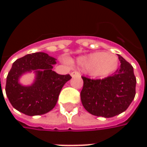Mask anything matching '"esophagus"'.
<instances>
[{"label": "esophagus", "instance_id": "obj_1", "mask_svg": "<svg viewBox=\"0 0 147 147\" xmlns=\"http://www.w3.org/2000/svg\"><path fill=\"white\" fill-rule=\"evenodd\" d=\"M71 76L73 77V78H74V77H79L80 76V73L78 72V71H73L72 73L70 74Z\"/></svg>", "mask_w": 147, "mask_h": 147}]
</instances>
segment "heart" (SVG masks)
Segmentation results:
<instances>
[{
    "instance_id": "1",
    "label": "heart",
    "mask_w": 147,
    "mask_h": 147,
    "mask_svg": "<svg viewBox=\"0 0 147 147\" xmlns=\"http://www.w3.org/2000/svg\"><path fill=\"white\" fill-rule=\"evenodd\" d=\"M119 63V57L115 54L102 51L88 54L78 59V64L96 78H104L112 74L118 69Z\"/></svg>"
}]
</instances>
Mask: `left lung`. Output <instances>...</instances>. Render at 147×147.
Segmentation results:
<instances>
[{
  "label": "left lung",
  "instance_id": "1",
  "mask_svg": "<svg viewBox=\"0 0 147 147\" xmlns=\"http://www.w3.org/2000/svg\"><path fill=\"white\" fill-rule=\"evenodd\" d=\"M121 63L111 76L103 79L83 80L80 96L85 110L95 116L111 118L127 110L136 95V77L133 68L118 55Z\"/></svg>",
  "mask_w": 147,
  "mask_h": 147
}]
</instances>
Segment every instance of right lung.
Masks as SVG:
<instances>
[{
  "mask_svg": "<svg viewBox=\"0 0 147 147\" xmlns=\"http://www.w3.org/2000/svg\"><path fill=\"white\" fill-rule=\"evenodd\" d=\"M55 60L47 53L36 52L14 61L5 85V93L14 109L33 116L44 115L55 106L63 86L72 78L52 70ZM32 70L36 73L34 82L31 86L21 85L18 82L20 76Z\"/></svg>",
  "mask_w": 147,
  "mask_h": 147,
  "instance_id": "1",
  "label": "right lung"
}]
</instances>
